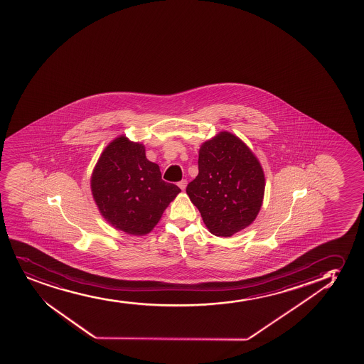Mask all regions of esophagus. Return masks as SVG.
Masks as SVG:
<instances>
[{"mask_svg":"<svg viewBox=\"0 0 364 364\" xmlns=\"http://www.w3.org/2000/svg\"><path fill=\"white\" fill-rule=\"evenodd\" d=\"M178 186H179L183 191H184L185 188H186V186H188V180H181V181H179L178 183Z\"/></svg>","mask_w":364,"mask_h":364,"instance_id":"esophagus-1","label":"esophagus"}]
</instances>
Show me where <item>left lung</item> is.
<instances>
[{
  "instance_id": "obj_1",
  "label": "left lung",
  "mask_w": 364,
  "mask_h": 364,
  "mask_svg": "<svg viewBox=\"0 0 364 364\" xmlns=\"http://www.w3.org/2000/svg\"><path fill=\"white\" fill-rule=\"evenodd\" d=\"M265 184L255 154L237 135L223 131L200 144L198 174L186 193L209 232L230 237L257 219Z\"/></svg>"
}]
</instances>
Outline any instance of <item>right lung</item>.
<instances>
[{"label":"right lung","mask_w":364,"mask_h":364,"mask_svg":"<svg viewBox=\"0 0 364 364\" xmlns=\"http://www.w3.org/2000/svg\"><path fill=\"white\" fill-rule=\"evenodd\" d=\"M90 191L99 213L114 229L145 236L181 190L162 180L159 164L146 159L144 144L122 134L99 156Z\"/></svg>","instance_id":"obj_1"}]
</instances>
